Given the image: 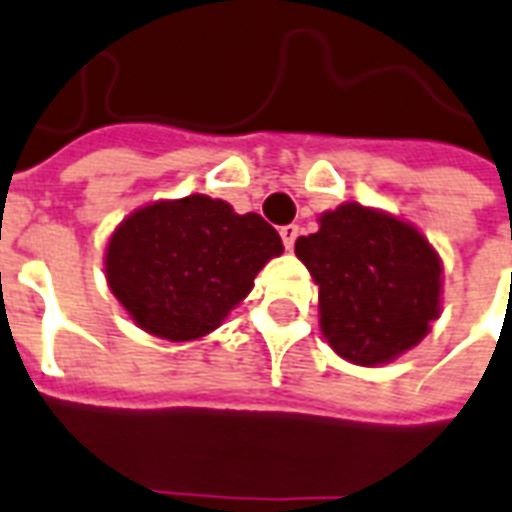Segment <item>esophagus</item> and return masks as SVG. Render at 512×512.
Returning <instances> with one entry per match:
<instances>
[{
  "label": "esophagus",
  "mask_w": 512,
  "mask_h": 512,
  "mask_svg": "<svg viewBox=\"0 0 512 512\" xmlns=\"http://www.w3.org/2000/svg\"><path fill=\"white\" fill-rule=\"evenodd\" d=\"M280 237H282V245L285 248H293L296 245V237H298V224H285V227H280Z\"/></svg>",
  "instance_id": "obj_1"
}]
</instances>
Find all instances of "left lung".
<instances>
[{
	"mask_svg": "<svg viewBox=\"0 0 512 512\" xmlns=\"http://www.w3.org/2000/svg\"><path fill=\"white\" fill-rule=\"evenodd\" d=\"M320 285V327L338 357L375 367L423 341L441 312V259L412 224L343 203L298 237Z\"/></svg>",
	"mask_w": 512,
	"mask_h": 512,
	"instance_id": "8db88e82",
	"label": "left lung"
}]
</instances>
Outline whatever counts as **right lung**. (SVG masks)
Returning <instances> with one entry per match:
<instances>
[{
	"mask_svg": "<svg viewBox=\"0 0 512 512\" xmlns=\"http://www.w3.org/2000/svg\"><path fill=\"white\" fill-rule=\"evenodd\" d=\"M282 240L259 214L208 195L158 200L110 235L105 277L134 325L166 341H195L222 325Z\"/></svg>",
	"mask_w": 512,
	"mask_h": 512,
	"instance_id": "right-lung-1",
	"label": "right lung"
}]
</instances>
